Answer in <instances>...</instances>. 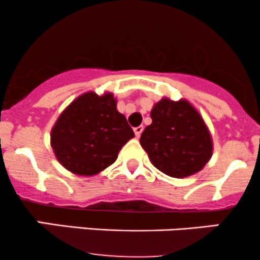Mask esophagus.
Returning <instances> with one entry per match:
<instances>
[{"mask_svg": "<svg viewBox=\"0 0 260 260\" xmlns=\"http://www.w3.org/2000/svg\"><path fill=\"white\" fill-rule=\"evenodd\" d=\"M142 132H143V126H138V127L134 128V134H136L137 138H139L140 134H142Z\"/></svg>", "mask_w": 260, "mask_h": 260, "instance_id": "1", "label": "esophagus"}]
</instances>
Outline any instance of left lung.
I'll return each mask as SVG.
<instances>
[{
    "mask_svg": "<svg viewBox=\"0 0 260 260\" xmlns=\"http://www.w3.org/2000/svg\"><path fill=\"white\" fill-rule=\"evenodd\" d=\"M150 126L140 136V145L157 170L182 178L201 171L213 154L204 121L187 101L162 99L151 110Z\"/></svg>",
    "mask_w": 260,
    "mask_h": 260,
    "instance_id": "left-lung-1",
    "label": "left lung"
}]
</instances>
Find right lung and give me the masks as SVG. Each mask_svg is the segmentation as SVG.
Masks as SVG:
<instances>
[{
	"mask_svg": "<svg viewBox=\"0 0 260 260\" xmlns=\"http://www.w3.org/2000/svg\"><path fill=\"white\" fill-rule=\"evenodd\" d=\"M133 137L112 94L86 92L58 117L51 131V147L66 169L91 176L115 162L118 151Z\"/></svg>",
	"mask_w": 260,
	"mask_h": 260,
	"instance_id": "obj_1",
	"label": "right lung"
}]
</instances>
